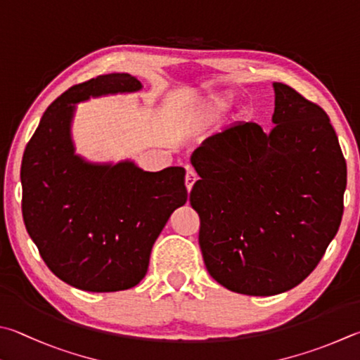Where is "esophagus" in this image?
<instances>
[{
  "mask_svg": "<svg viewBox=\"0 0 360 360\" xmlns=\"http://www.w3.org/2000/svg\"><path fill=\"white\" fill-rule=\"evenodd\" d=\"M197 179H198L197 173H195L193 169L187 168V173H186V187H187V191H188V192L192 191V187H193L195 182H197Z\"/></svg>",
  "mask_w": 360,
  "mask_h": 360,
  "instance_id": "obj_1",
  "label": "esophagus"
}]
</instances>
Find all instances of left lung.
Wrapping results in <instances>:
<instances>
[{
  "instance_id": "left-lung-1",
  "label": "left lung",
  "mask_w": 360,
  "mask_h": 360,
  "mask_svg": "<svg viewBox=\"0 0 360 360\" xmlns=\"http://www.w3.org/2000/svg\"><path fill=\"white\" fill-rule=\"evenodd\" d=\"M274 91L269 132L240 122L191 158L206 269L248 296L285 292L309 277L343 215L346 162L329 116L288 84Z\"/></svg>"
}]
</instances>
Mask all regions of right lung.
Masks as SVG:
<instances>
[{"mask_svg": "<svg viewBox=\"0 0 360 360\" xmlns=\"http://www.w3.org/2000/svg\"><path fill=\"white\" fill-rule=\"evenodd\" d=\"M143 86L129 74L75 84L45 110L22 160L26 231L63 282L91 292L129 290L146 276L153 245L186 205V169L145 172L134 162L91 163L75 154V103Z\"/></svg>", "mask_w": 360, "mask_h": 360, "instance_id": "add662e5", "label": "right lung"}]
</instances>
